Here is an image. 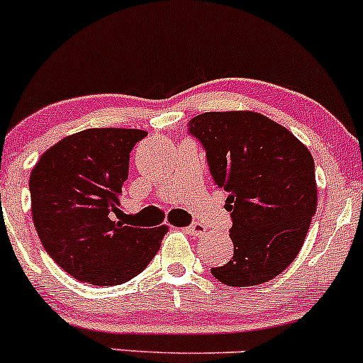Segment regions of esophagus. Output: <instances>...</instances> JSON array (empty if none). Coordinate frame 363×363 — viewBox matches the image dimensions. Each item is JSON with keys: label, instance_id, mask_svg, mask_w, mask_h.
<instances>
[{"label": "esophagus", "instance_id": "esophagus-1", "mask_svg": "<svg viewBox=\"0 0 363 363\" xmlns=\"http://www.w3.org/2000/svg\"><path fill=\"white\" fill-rule=\"evenodd\" d=\"M186 232H189V234H193V235H203V234H206V228H205V225H201V223H191L186 227Z\"/></svg>", "mask_w": 363, "mask_h": 363}]
</instances>
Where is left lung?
I'll list each match as a JSON object with an SVG mask.
<instances>
[{"instance_id":"8db88e82","label":"left lung","mask_w":363,"mask_h":363,"mask_svg":"<svg viewBox=\"0 0 363 363\" xmlns=\"http://www.w3.org/2000/svg\"><path fill=\"white\" fill-rule=\"evenodd\" d=\"M216 187L228 193L234 256L218 281L252 286L280 274L301 251L318 206L314 158L286 128L247 111L205 112L187 123Z\"/></svg>"}]
</instances>
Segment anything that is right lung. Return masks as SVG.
Instances as JSON below:
<instances>
[{"label":"right lung","mask_w":363,"mask_h":363,"mask_svg":"<svg viewBox=\"0 0 363 363\" xmlns=\"http://www.w3.org/2000/svg\"><path fill=\"white\" fill-rule=\"evenodd\" d=\"M141 129L95 128L66 136L30 174L32 218L49 256L83 283L114 286L153 259L167 227L116 222L129 153Z\"/></svg>","instance_id":"obj_1"}]
</instances>
